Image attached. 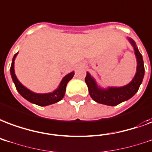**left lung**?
<instances>
[{
  "mask_svg": "<svg viewBox=\"0 0 152 152\" xmlns=\"http://www.w3.org/2000/svg\"><path fill=\"white\" fill-rule=\"evenodd\" d=\"M128 41L134 48V54L137 60L136 73L131 83L120 87L101 88L98 86L96 81L90 75V73H86L85 82L88 86L89 94L92 99L98 103L107 106H116L134 96L140 88L144 76L143 60L142 54L138 50L134 40L128 37Z\"/></svg>",
  "mask_w": 152,
  "mask_h": 152,
  "instance_id": "obj_1",
  "label": "left lung"
}]
</instances>
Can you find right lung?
Returning <instances> with one entry per match:
<instances>
[{
	"label": "right lung",
	"mask_w": 152,
	"mask_h": 152,
	"mask_svg": "<svg viewBox=\"0 0 152 152\" xmlns=\"http://www.w3.org/2000/svg\"><path fill=\"white\" fill-rule=\"evenodd\" d=\"M17 55H18V53L13 56L11 67H10V74H11V76H12V81L15 84L17 91L19 92V94L23 97L24 99L28 100V102L38 105V106H41V107H45V106H48V105L53 104V103L59 102L60 100L63 99L64 95H65V92H66L67 83H69V80H71L72 77H74V75H75L74 72H71V73L66 75L62 78V80L61 81L58 87L56 89L55 91H53V92L45 94L34 93L30 90H28V88H26L25 86L22 85L18 81V77L16 76L15 71H14V60H15Z\"/></svg>",
	"instance_id": "1"
}]
</instances>
